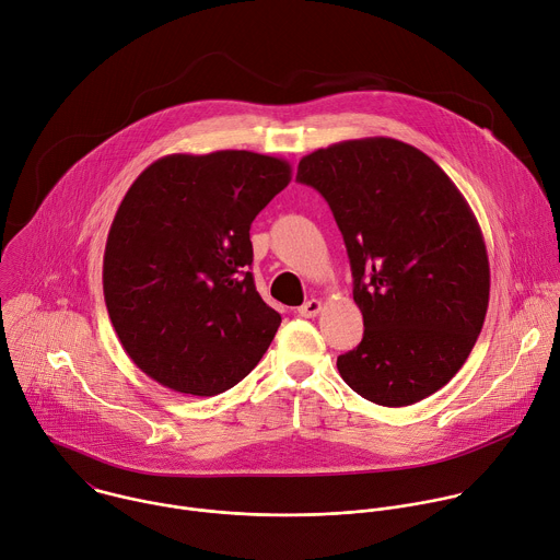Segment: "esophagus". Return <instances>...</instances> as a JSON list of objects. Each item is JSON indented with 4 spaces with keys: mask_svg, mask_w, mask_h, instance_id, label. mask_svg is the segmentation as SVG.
<instances>
[{
    "mask_svg": "<svg viewBox=\"0 0 560 560\" xmlns=\"http://www.w3.org/2000/svg\"><path fill=\"white\" fill-rule=\"evenodd\" d=\"M320 307H323V303L318 301V299H310L307 303H303L296 312H299V316H305V318H314L318 312H320Z\"/></svg>",
    "mask_w": 560,
    "mask_h": 560,
    "instance_id": "esophagus-1",
    "label": "esophagus"
}]
</instances>
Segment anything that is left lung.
I'll use <instances>...</instances> for the list:
<instances>
[{"label":"left lung","instance_id":"obj_1","mask_svg":"<svg viewBox=\"0 0 560 560\" xmlns=\"http://www.w3.org/2000/svg\"><path fill=\"white\" fill-rule=\"evenodd\" d=\"M296 179L334 213L362 312L338 374L381 407L429 398L462 369L488 310V253L468 202L427 153L383 136L303 155Z\"/></svg>","mask_w":560,"mask_h":560}]
</instances>
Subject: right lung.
Masks as SVG:
<instances>
[{
	"instance_id": "right-lung-1",
	"label": "right lung",
	"mask_w": 560,
	"mask_h": 560,
	"mask_svg": "<svg viewBox=\"0 0 560 560\" xmlns=\"http://www.w3.org/2000/svg\"><path fill=\"white\" fill-rule=\"evenodd\" d=\"M292 179L283 158L171 153L125 194L103 257V292L127 355L179 394L218 396L246 378L281 316L259 296L250 224Z\"/></svg>"
}]
</instances>
